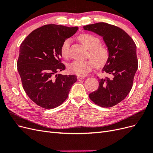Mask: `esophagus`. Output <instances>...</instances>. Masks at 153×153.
Listing matches in <instances>:
<instances>
[{"mask_svg":"<svg viewBox=\"0 0 153 153\" xmlns=\"http://www.w3.org/2000/svg\"><path fill=\"white\" fill-rule=\"evenodd\" d=\"M85 77L84 76H77V79L78 80H82L83 79H84Z\"/></svg>","mask_w":153,"mask_h":153,"instance_id":"esophagus-1","label":"esophagus"}]
</instances>
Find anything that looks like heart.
<instances>
[{
    "mask_svg": "<svg viewBox=\"0 0 153 153\" xmlns=\"http://www.w3.org/2000/svg\"><path fill=\"white\" fill-rule=\"evenodd\" d=\"M78 39L84 47L89 49V56L92 59L80 61L76 60L69 64L68 70L72 74L84 76L90 72L94 67L103 66L107 62L109 57L108 48L105 45H100V40L96 36L85 33L78 36ZM70 45L69 39L66 40L61 47V55L64 58L69 55V48Z\"/></svg>",
    "mask_w": 153,
    "mask_h": 153,
    "instance_id": "1",
    "label": "heart"
}]
</instances>
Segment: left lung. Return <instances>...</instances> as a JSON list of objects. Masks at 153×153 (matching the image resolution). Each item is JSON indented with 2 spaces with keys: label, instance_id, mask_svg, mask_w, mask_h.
Instances as JSON below:
<instances>
[{
  "label": "left lung",
  "instance_id": "left-lung-1",
  "mask_svg": "<svg viewBox=\"0 0 153 153\" xmlns=\"http://www.w3.org/2000/svg\"><path fill=\"white\" fill-rule=\"evenodd\" d=\"M102 37L109 52L103 73L108 76L99 80L98 90L90 99L102 107H110L123 101L130 92L138 68L137 47L133 40L119 27L100 22L83 27Z\"/></svg>",
  "mask_w": 153,
  "mask_h": 153
}]
</instances>
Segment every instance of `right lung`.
<instances>
[{
    "instance_id": "right-lung-1",
    "label": "right lung",
    "mask_w": 153,
    "mask_h": 153,
    "mask_svg": "<svg viewBox=\"0 0 153 153\" xmlns=\"http://www.w3.org/2000/svg\"><path fill=\"white\" fill-rule=\"evenodd\" d=\"M78 29L46 25L32 31L20 45L17 69L23 87L30 99L42 108L61 105L77 80L75 75L57 73L66 68L61 62L62 45Z\"/></svg>"
}]
</instances>
